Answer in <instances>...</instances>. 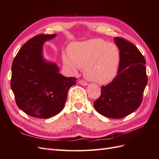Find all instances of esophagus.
Wrapping results in <instances>:
<instances>
[{
  "label": "esophagus",
  "mask_w": 159,
  "mask_h": 159,
  "mask_svg": "<svg viewBox=\"0 0 159 159\" xmlns=\"http://www.w3.org/2000/svg\"><path fill=\"white\" fill-rule=\"evenodd\" d=\"M79 83H80L81 85H83V86H87V85L88 84V83L86 82V81L83 80H79Z\"/></svg>",
  "instance_id": "obj_1"
}]
</instances>
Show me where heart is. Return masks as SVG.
<instances>
[{
	"instance_id": "1",
	"label": "heart",
	"mask_w": 159,
	"mask_h": 159,
	"mask_svg": "<svg viewBox=\"0 0 159 159\" xmlns=\"http://www.w3.org/2000/svg\"><path fill=\"white\" fill-rule=\"evenodd\" d=\"M64 63L74 72L84 68L86 78L99 84H107L116 76L120 64V51L114 43L92 39L72 44Z\"/></svg>"
}]
</instances>
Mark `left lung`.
<instances>
[{"label": "left lung", "mask_w": 159, "mask_h": 159, "mask_svg": "<svg viewBox=\"0 0 159 159\" xmlns=\"http://www.w3.org/2000/svg\"><path fill=\"white\" fill-rule=\"evenodd\" d=\"M114 41L120 51L118 75L101 87V94L93 105L101 115L120 119L140 107L148 78L146 61L139 50L122 38H115Z\"/></svg>", "instance_id": "8db88e82"}]
</instances>
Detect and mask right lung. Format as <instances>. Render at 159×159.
<instances>
[{
	"label": "right lung",
	"mask_w": 159,
	"mask_h": 159,
	"mask_svg": "<svg viewBox=\"0 0 159 159\" xmlns=\"http://www.w3.org/2000/svg\"><path fill=\"white\" fill-rule=\"evenodd\" d=\"M56 34H39L23 45L12 64L11 87L18 107L30 116L50 118L62 110L75 77L59 73L54 63L43 58V45Z\"/></svg>",
	"instance_id": "add662e5"
}]
</instances>
